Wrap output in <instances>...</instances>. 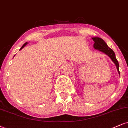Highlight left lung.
Wrapping results in <instances>:
<instances>
[{"mask_svg":"<svg viewBox=\"0 0 128 128\" xmlns=\"http://www.w3.org/2000/svg\"><path fill=\"white\" fill-rule=\"evenodd\" d=\"M92 39L94 42V48H95L96 50H99V51H101L109 57L110 59H112V60L114 62V64H116V68H117L118 69V71L119 72L120 75L119 64L118 60L116 59V56H115V53L114 52H113V50L109 48L108 44L106 43L104 41L102 40V39L100 38L94 37L92 38Z\"/></svg>","mask_w":128,"mask_h":128,"instance_id":"left-lung-1","label":"left lung"}]
</instances>
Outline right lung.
<instances>
[{"mask_svg":"<svg viewBox=\"0 0 128 128\" xmlns=\"http://www.w3.org/2000/svg\"><path fill=\"white\" fill-rule=\"evenodd\" d=\"M28 44V42H26V43H25V44H24V45L22 46V47H21V48H20V50L22 49V48H24V47L25 46H26V44Z\"/></svg>","mask_w":128,"mask_h":128,"instance_id":"1","label":"right lung"}]
</instances>
